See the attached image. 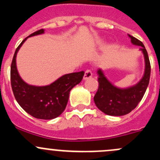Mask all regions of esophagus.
Here are the masks:
<instances>
[{
	"instance_id": "1",
	"label": "esophagus",
	"mask_w": 160,
	"mask_h": 160,
	"mask_svg": "<svg viewBox=\"0 0 160 160\" xmlns=\"http://www.w3.org/2000/svg\"><path fill=\"white\" fill-rule=\"evenodd\" d=\"M92 75H93V73H92L91 70H87L86 71H85V72H84L83 79H84V80H88V79L91 78Z\"/></svg>"
}]
</instances>
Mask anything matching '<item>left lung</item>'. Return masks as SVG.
Segmentation results:
<instances>
[{
    "label": "left lung",
    "instance_id": "8db88e82",
    "mask_svg": "<svg viewBox=\"0 0 160 160\" xmlns=\"http://www.w3.org/2000/svg\"><path fill=\"white\" fill-rule=\"evenodd\" d=\"M128 36L132 44L141 46L140 50L144 54L146 62L145 73L142 79L136 85L120 89L111 84L101 69L98 70L99 86L93 101L97 107L108 115H125L134 110L142 99L149 83L151 66L147 51L141 41L130 35Z\"/></svg>",
    "mask_w": 160,
    "mask_h": 160
}]
</instances>
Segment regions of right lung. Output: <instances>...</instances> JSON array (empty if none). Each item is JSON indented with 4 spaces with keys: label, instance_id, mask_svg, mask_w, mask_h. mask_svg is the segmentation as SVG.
<instances>
[{
    "label": "right lung",
    "instance_id": "add662e5",
    "mask_svg": "<svg viewBox=\"0 0 160 160\" xmlns=\"http://www.w3.org/2000/svg\"><path fill=\"white\" fill-rule=\"evenodd\" d=\"M44 33L36 31L25 38L15 50L11 66V83L13 93L19 105L32 117L49 120L60 115L67 107L71 89L80 83L84 72L66 74L47 86L35 87L22 80L16 67L17 52L28 37Z\"/></svg>",
    "mask_w": 160,
    "mask_h": 160
}]
</instances>
